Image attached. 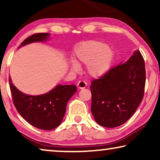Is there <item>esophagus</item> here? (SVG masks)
I'll return each mask as SVG.
<instances>
[{"label": "esophagus", "mask_w": 160, "mask_h": 160, "mask_svg": "<svg viewBox=\"0 0 160 160\" xmlns=\"http://www.w3.org/2000/svg\"><path fill=\"white\" fill-rule=\"evenodd\" d=\"M86 85H87V83L85 82V81L80 80L78 82L77 86L78 88H79V89H83V88H85V87H86Z\"/></svg>", "instance_id": "34e87169"}]
</instances>
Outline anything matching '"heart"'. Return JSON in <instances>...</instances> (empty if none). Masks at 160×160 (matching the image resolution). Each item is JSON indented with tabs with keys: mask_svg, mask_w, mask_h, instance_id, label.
Returning <instances> with one entry per match:
<instances>
[{
	"mask_svg": "<svg viewBox=\"0 0 160 160\" xmlns=\"http://www.w3.org/2000/svg\"><path fill=\"white\" fill-rule=\"evenodd\" d=\"M78 62L87 65V71L92 78H100L108 72L114 59V51L103 42L90 40L80 44L75 51ZM74 70H78L79 66L72 62Z\"/></svg>",
	"mask_w": 160,
	"mask_h": 160,
	"instance_id": "heart-1",
	"label": "heart"
}]
</instances>
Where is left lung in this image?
Listing matches in <instances>:
<instances>
[{
	"mask_svg": "<svg viewBox=\"0 0 160 160\" xmlns=\"http://www.w3.org/2000/svg\"><path fill=\"white\" fill-rule=\"evenodd\" d=\"M146 71L139 50L124 63L109 70L92 81L91 112L95 120L104 127L122 125L132 117L144 93Z\"/></svg>",
	"mask_w": 160,
	"mask_h": 160,
	"instance_id": "left-lung-1",
	"label": "left lung"
}]
</instances>
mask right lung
I'll list each match as a JSON object with an SVG mask.
<instances>
[{
  "label": "right lung",
  "mask_w": 160,
  "mask_h": 160,
  "mask_svg": "<svg viewBox=\"0 0 160 160\" xmlns=\"http://www.w3.org/2000/svg\"><path fill=\"white\" fill-rule=\"evenodd\" d=\"M48 33H38L28 37L20 47L32 42H45ZM9 85L13 102L19 114L34 127L42 130H52L62 121L66 111L67 103L77 91L74 85H57L51 91L40 95L23 93L14 86L9 78Z\"/></svg>",
  "instance_id": "obj_1"
}]
</instances>
